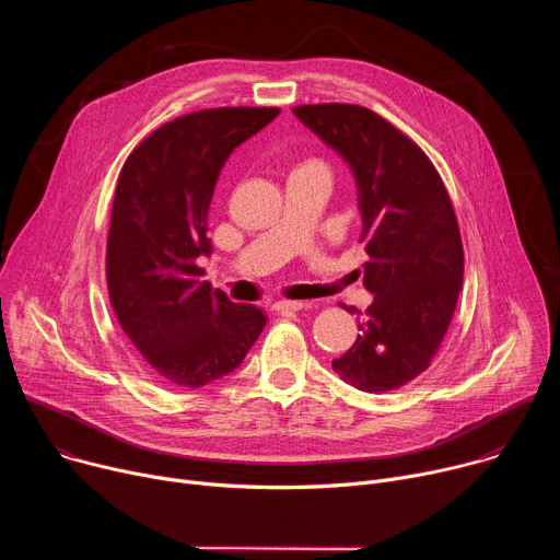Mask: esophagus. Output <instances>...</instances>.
Instances as JSON below:
<instances>
[{
	"mask_svg": "<svg viewBox=\"0 0 560 560\" xmlns=\"http://www.w3.org/2000/svg\"><path fill=\"white\" fill-rule=\"evenodd\" d=\"M303 307H312V303H303V301H288V299H281V301H275L272 303V310L281 312V314H288V312H299Z\"/></svg>",
	"mask_w": 560,
	"mask_h": 560,
	"instance_id": "obj_1",
	"label": "esophagus"
}]
</instances>
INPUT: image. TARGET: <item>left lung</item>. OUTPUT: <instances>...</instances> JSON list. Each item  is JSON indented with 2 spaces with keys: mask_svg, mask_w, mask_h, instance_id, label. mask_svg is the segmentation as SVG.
Wrapping results in <instances>:
<instances>
[{
  "mask_svg": "<svg viewBox=\"0 0 560 560\" xmlns=\"http://www.w3.org/2000/svg\"><path fill=\"white\" fill-rule=\"evenodd\" d=\"M292 110L352 168L370 255L363 285L374 301L354 346L332 368L363 392L396 389L430 368L454 316L463 242L452 199L428 154L370 108Z\"/></svg>",
  "mask_w": 560,
  "mask_h": 560,
  "instance_id": "obj_1",
  "label": "left lung"
}]
</instances>
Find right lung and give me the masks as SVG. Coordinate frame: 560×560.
I'll list each match as a JSON object with an SVG mask.
<instances>
[{
    "label": "right lung",
    "mask_w": 560,
    "mask_h": 560,
    "mask_svg": "<svg viewBox=\"0 0 560 560\" xmlns=\"http://www.w3.org/2000/svg\"><path fill=\"white\" fill-rule=\"evenodd\" d=\"M279 108H208L150 132L119 173L108 246L110 305L150 372L179 389L234 372L259 339L266 314L201 281L212 253L208 210L230 152Z\"/></svg>",
    "instance_id": "1"
}]
</instances>
